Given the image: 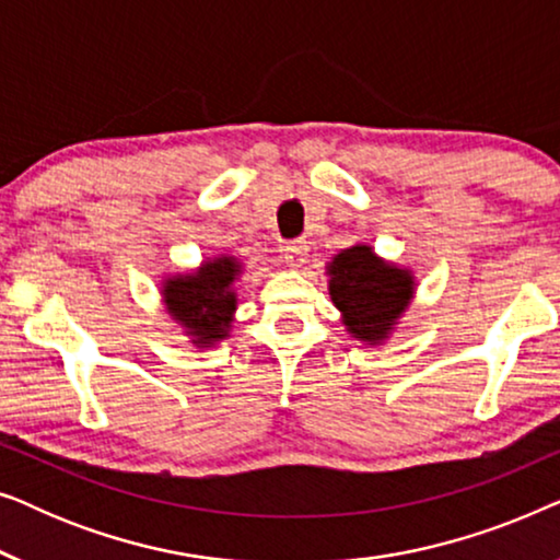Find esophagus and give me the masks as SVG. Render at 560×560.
Masks as SVG:
<instances>
[{
	"instance_id": "esophagus-1",
	"label": "esophagus",
	"mask_w": 560,
	"mask_h": 560,
	"mask_svg": "<svg viewBox=\"0 0 560 560\" xmlns=\"http://www.w3.org/2000/svg\"><path fill=\"white\" fill-rule=\"evenodd\" d=\"M308 242H290L285 244V249H282V259H285V265L290 267V270H298V267H303L305 262H308Z\"/></svg>"
}]
</instances>
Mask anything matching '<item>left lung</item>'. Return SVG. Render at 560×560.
<instances>
[{
    "mask_svg": "<svg viewBox=\"0 0 560 560\" xmlns=\"http://www.w3.org/2000/svg\"><path fill=\"white\" fill-rule=\"evenodd\" d=\"M328 295L341 313L351 339L366 347H382L400 326L416 298V275L380 257L374 247L359 242L326 262Z\"/></svg>",
    "mask_w": 560,
    "mask_h": 560,
    "instance_id": "1",
    "label": "left lung"
}]
</instances>
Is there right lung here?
Returning a JSON list of instances; mask_svg holds the SVG:
<instances>
[{"label":"right lung","instance_id":"right-lung-1","mask_svg":"<svg viewBox=\"0 0 560 560\" xmlns=\"http://www.w3.org/2000/svg\"><path fill=\"white\" fill-rule=\"evenodd\" d=\"M244 262L234 255L201 259V265L186 272L165 275L160 280V301L173 324L196 349L217 347L229 339L236 313V280Z\"/></svg>","mask_w":560,"mask_h":560}]
</instances>
